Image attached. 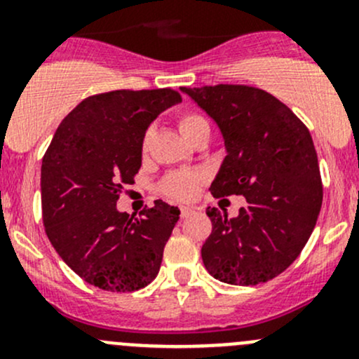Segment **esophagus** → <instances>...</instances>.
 <instances>
[{"label":"esophagus","instance_id":"esophagus-1","mask_svg":"<svg viewBox=\"0 0 359 359\" xmlns=\"http://www.w3.org/2000/svg\"><path fill=\"white\" fill-rule=\"evenodd\" d=\"M194 212V208L191 206H180V217H189Z\"/></svg>","mask_w":359,"mask_h":359}]
</instances>
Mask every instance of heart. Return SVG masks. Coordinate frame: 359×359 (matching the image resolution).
Instances as JSON below:
<instances>
[{
  "label": "heart",
  "mask_w": 359,
  "mask_h": 359,
  "mask_svg": "<svg viewBox=\"0 0 359 359\" xmlns=\"http://www.w3.org/2000/svg\"><path fill=\"white\" fill-rule=\"evenodd\" d=\"M203 121H205V119L198 114H184L182 118L179 119V128L180 132H182V135H186L191 128H194V126L200 125ZM198 182H200V175H198V173L180 172L170 175L168 179L165 180L163 189H165V193L170 194V196L186 200V198H191L196 193Z\"/></svg>",
  "instance_id": "b5f03b06"
}]
</instances>
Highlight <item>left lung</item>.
I'll return each instance as SVG.
<instances>
[{
  "label": "left lung",
  "mask_w": 359,
  "mask_h": 359,
  "mask_svg": "<svg viewBox=\"0 0 359 359\" xmlns=\"http://www.w3.org/2000/svg\"><path fill=\"white\" fill-rule=\"evenodd\" d=\"M219 128L226 158L210 186L215 198L241 194L234 219L206 208L212 234L201 248L215 280L259 285L283 273L309 240L323 200L309 130L290 107L245 85L180 88Z\"/></svg>",
  "instance_id": "1"
}]
</instances>
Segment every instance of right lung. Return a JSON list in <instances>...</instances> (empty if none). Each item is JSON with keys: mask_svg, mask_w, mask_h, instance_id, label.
I'll list each match as a JSON object with an SVG mask.
<instances>
[{"mask_svg": "<svg viewBox=\"0 0 359 359\" xmlns=\"http://www.w3.org/2000/svg\"><path fill=\"white\" fill-rule=\"evenodd\" d=\"M180 100L170 88L88 97L62 119L43 158L46 236L60 259L93 287L133 292L158 276L180 210L158 200L133 219L116 201L142 165L149 125Z\"/></svg>", "mask_w": 359, "mask_h": 359, "instance_id": "right-lung-1", "label": "right lung"}]
</instances>
